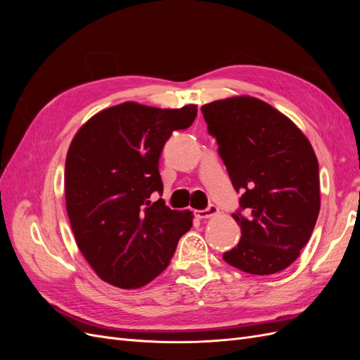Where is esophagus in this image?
Segmentation results:
<instances>
[{
  "instance_id": "34e87169",
  "label": "esophagus",
  "mask_w": 360,
  "mask_h": 360,
  "mask_svg": "<svg viewBox=\"0 0 360 360\" xmlns=\"http://www.w3.org/2000/svg\"><path fill=\"white\" fill-rule=\"evenodd\" d=\"M217 212H219V209H217L216 205L210 204V205L207 207V209H204V210H195V216H197L198 219H207V217H212V216L217 214Z\"/></svg>"
}]
</instances>
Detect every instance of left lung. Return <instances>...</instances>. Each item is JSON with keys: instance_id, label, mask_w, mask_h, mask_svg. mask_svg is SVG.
<instances>
[{"instance_id": "1", "label": "left lung", "mask_w": 360, "mask_h": 360, "mask_svg": "<svg viewBox=\"0 0 360 360\" xmlns=\"http://www.w3.org/2000/svg\"><path fill=\"white\" fill-rule=\"evenodd\" d=\"M236 192L242 237L224 254L250 275L287 269L308 243L320 212L319 160L290 118L249 96L201 108Z\"/></svg>"}]
</instances>
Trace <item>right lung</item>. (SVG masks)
Instances as JSON below:
<instances>
[{
  "label": "right lung",
  "instance_id": "right-lung-1",
  "mask_svg": "<svg viewBox=\"0 0 360 360\" xmlns=\"http://www.w3.org/2000/svg\"><path fill=\"white\" fill-rule=\"evenodd\" d=\"M197 112L195 105L160 110L126 102L96 114L75 135L64 171L66 209L81 254L108 284L147 285L191 230V212L171 210L153 193L163 191V146Z\"/></svg>",
  "mask_w": 360,
  "mask_h": 360
}]
</instances>
